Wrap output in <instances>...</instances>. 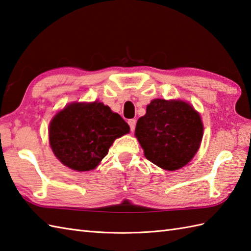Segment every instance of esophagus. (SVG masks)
<instances>
[{
    "label": "esophagus",
    "instance_id": "1",
    "mask_svg": "<svg viewBox=\"0 0 251 251\" xmlns=\"http://www.w3.org/2000/svg\"><path fill=\"white\" fill-rule=\"evenodd\" d=\"M127 124H129V126H130V129H131V131H132V132L134 131V129H135V125H136V120H135V119H130L129 121H127Z\"/></svg>",
    "mask_w": 251,
    "mask_h": 251
}]
</instances>
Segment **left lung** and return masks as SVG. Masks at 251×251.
Segmentation results:
<instances>
[{"label": "left lung", "instance_id": "8db88e82", "mask_svg": "<svg viewBox=\"0 0 251 251\" xmlns=\"http://www.w3.org/2000/svg\"><path fill=\"white\" fill-rule=\"evenodd\" d=\"M135 136L149 161L163 170L176 171L197 153L203 137V124L189 103L155 99L137 120Z\"/></svg>", "mask_w": 251, "mask_h": 251}]
</instances>
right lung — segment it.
I'll return each instance as SVG.
<instances>
[{"mask_svg":"<svg viewBox=\"0 0 251 251\" xmlns=\"http://www.w3.org/2000/svg\"><path fill=\"white\" fill-rule=\"evenodd\" d=\"M130 132L117 113L101 102L71 103L49 125V144L55 157L68 168L96 169L116 138Z\"/></svg>","mask_w":251,"mask_h":251,"instance_id":"add662e5","label":"right lung"}]
</instances>
